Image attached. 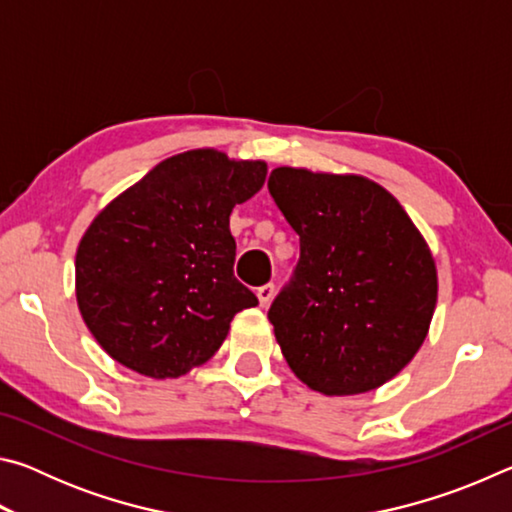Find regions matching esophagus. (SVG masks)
<instances>
[{
  "instance_id": "obj_1",
  "label": "esophagus",
  "mask_w": 512,
  "mask_h": 512,
  "mask_svg": "<svg viewBox=\"0 0 512 512\" xmlns=\"http://www.w3.org/2000/svg\"><path fill=\"white\" fill-rule=\"evenodd\" d=\"M273 293H275V284L273 282H268V284H264V287H259L257 289V298H259V305L262 307H266L268 302L273 300Z\"/></svg>"
}]
</instances>
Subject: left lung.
Here are the masks:
<instances>
[{
    "instance_id": "left-lung-1",
    "label": "left lung",
    "mask_w": 512,
    "mask_h": 512,
    "mask_svg": "<svg viewBox=\"0 0 512 512\" xmlns=\"http://www.w3.org/2000/svg\"><path fill=\"white\" fill-rule=\"evenodd\" d=\"M268 192L300 237V259L268 309L284 359L325 395L393 379L436 309V264L409 214L361 176L280 167Z\"/></svg>"
}]
</instances>
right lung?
Returning a JSON list of instances; mask_svg holds the SVG:
<instances>
[{
    "label": "right lung",
    "mask_w": 512,
    "mask_h": 512,
    "mask_svg": "<svg viewBox=\"0 0 512 512\" xmlns=\"http://www.w3.org/2000/svg\"><path fill=\"white\" fill-rule=\"evenodd\" d=\"M264 162L214 149L173 155L117 196L76 250V300L94 339L140 375L180 377L221 348L255 293L235 277L230 212Z\"/></svg>",
    "instance_id": "obj_1"
}]
</instances>
